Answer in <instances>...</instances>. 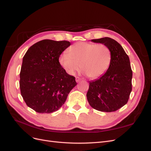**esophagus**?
I'll list each match as a JSON object with an SVG mask.
<instances>
[{
    "label": "esophagus",
    "instance_id": "obj_1",
    "mask_svg": "<svg viewBox=\"0 0 151 151\" xmlns=\"http://www.w3.org/2000/svg\"><path fill=\"white\" fill-rule=\"evenodd\" d=\"M76 81L77 83H79V82L81 81V79L79 78V77H76Z\"/></svg>",
    "mask_w": 151,
    "mask_h": 151
}]
</instances>
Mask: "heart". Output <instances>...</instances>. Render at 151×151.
Here are the masks:
<instances>
[{"label":"heart","instance_id":"1","mask_svg":"<svg viewBox=\"0 0 151 151\" xmlns=\"http://www.w3.org/2000/svg\"><path fill=\"white\" fill-rule=\"evenodd\" d=\"M68 53L61 54L58 62L71 76L74 75L81 66L84 74L96 79L104 74L110 64L111 52L103 43H78L68 49Z\"/></svg>","mask_w":151,"mask_h":151}]
</instances>
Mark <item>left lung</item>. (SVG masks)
<instances>
[{"mask_svg": "<svg viewBox=\"0 0 151 151\" xmlns=\"http://www.w3.org/2000/svg\"><path fill=\"white\" fill-rule=\"evenodd\" d=\"M106 45L111 52L110 64L103 75L89 81L86 96L90 106L103 112L115 111L127 104L132 91L130 59L120 44L108 37L91 40Z\"/></svg>", "mask_w": 151, "mask_h": 151, "instance_id": "obj_1", "label": "left lung"}]
</instances>
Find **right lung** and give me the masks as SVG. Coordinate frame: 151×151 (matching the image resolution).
Listing matches in <instances>:
<instances>
[{
	"label": "right lung",
	"mask_w": 151,
	"mask_h": 151,
	"mask_svg": "<svg viewBox=\"0 0 151 151\" xmlns=\"http://www.w3.org/2000/svg\"><path fill=\"white\" fill-rule=\"evenodd\" d=\"M70 45L67 41L43 40L32 45L22 58L21 94L27 106L36 112L57 111L77 85L75 77L58 62L61 53Z\"/></svg>",
	"instance_id": "1"
}]
</instances>
